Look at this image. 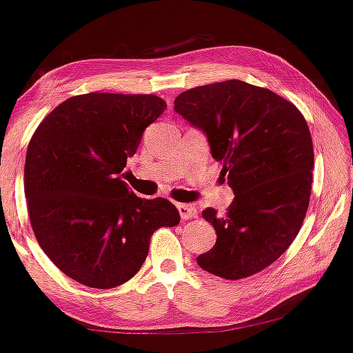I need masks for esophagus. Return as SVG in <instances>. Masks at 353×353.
<instances>
[{"instance_id": "obj_1", "label": "esophagus", "mask_w": 353, "mask_h": 353, "mask_svg": "<svg viewBox=\"0 0 353 353\" xmlns=\"http://www.w3.org/2000/svg\"><path fill=\"white\" fill-rule=\"evenodd\" d=\"M177 210H179L181 219L184 220L197 217V210H195L194 205H189V203H179V205H177Z\"/></svg>"}]
</instances>
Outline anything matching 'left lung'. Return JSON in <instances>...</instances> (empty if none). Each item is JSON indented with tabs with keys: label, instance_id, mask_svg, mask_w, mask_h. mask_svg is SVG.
<instances>
[{
	"label": "left lung",
	"instance_id": "obj_1",
	"mask_svg": "<svg viewBox=\"0 0 353 353\" xmlns=\"http://www.w3.org/2000/svg\"><path fill=\"white\" fill-rule=\"evenodd\" d=\"M174 110L203 131L235 199L227 215L205 209L214 248L197 265L225 279L268 268L301 230L312 188L314 150L304 117L268 88L225 80L182 92Z\"/></svg>",
	"mask_w": 353,
	"mask_h": 353
}]
</instances>
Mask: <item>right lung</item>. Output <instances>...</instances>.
I'll return each instance as SVG.
<instances>
[{"instance_id":"right-lung-1","label":"right lung","mask_w":353,"mask_h":353,"mask_svg":"<svg viewBox=\"0 0 353 353\" xmlns=\"http://www.w3.org/2000/svg\"><path fill=\"white\" fill-rule=\"evenodd\" d=\"M164 110L156 95L93 92L62 101L34 131L24 165L34 235L80 284L126 283L146 260L152 233L179 223L168 199H141L121 181L126 159Z\"/></svg>"}]
</instances>
